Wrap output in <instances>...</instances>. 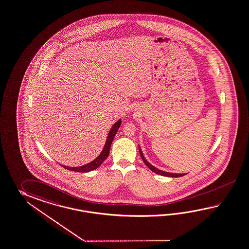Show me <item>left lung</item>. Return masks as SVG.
I'll use <instances>...</instances> for the list:
<instances>
[{"mask_svg": "<svg viewBox=\"0 0 249 249\" xmlns=\"http://www.w3.org/2000/svg\"><path fill=\"white\" fill-rule=\"evenodd\" d=\"M140 156H141V158H142V160H143V162L146 164V166H147L149 169L151 170L152 172H154V173H156V174H158V175L168 176V177H181V176L187 175V174H173V173H167V172H164V171H162V170L158 169V168H156L154 165H152L150 163H148V162L146 161V158H144V156H143V153L141 151L140 147Z\"/></svg>", "mask_w": 249, "mask_h": 249, "instance_id": "1", "label": "left lung"}]
</instances>
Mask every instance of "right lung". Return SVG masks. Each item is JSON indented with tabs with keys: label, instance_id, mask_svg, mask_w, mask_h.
<instances>
[{
	"label": "right lung",
	"instance_id": "right-lung-1",
	"mask_svg": "<svg viewBox=\"0 0 249 249\" xmlns=\"http://www.w3.org/2000/svg\"><path fill=\"white\" fill-rule=\"evenodd\" d=\"M121 124H122V120H119L111 127L109 134H108L107 140L105 142V145H104V147H103V151L99 155V157L95 158L93 161H91L89 164H86L85 165H82V166H77V167H69V166H66V165H62V166L64 168H66V169L74 171V172H79V173H87V172H90V171H92V170L97 169L98 167L103 164V161L108 158L110 145L112 143V140L114 139L116 133H117L119 127L121 126Z\"/></svg>",
	"mask_w": 249,
	"mask_h": 249
}]
</instances>
